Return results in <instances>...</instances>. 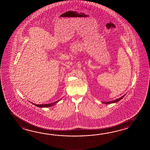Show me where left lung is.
<instances>
[{"label": "left lung", "instance_id": "obj_1", "mask_svg": "<svg viewBox=\"0 0 150 150\" xmlns=\"http://www.w3.org/2000/svg\"><path fill=\"white\" fill-rule=\"evenodd\" d=\"M125 96V94L123 96H121V98H118L117 99H116L115 100H113V101H109V102H102V103H105V104H110V103H116V102H117L118 101H119L120 100H121Z\"/></svg>", "mask_w": 150, "mask_h": 150}]
</instances>
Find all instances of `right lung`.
<instances>
[{"label": "right lung", "mask_w": 150, "mask_h": 150, "mask_svg": "<svg viewBox=\"0 0 150 150\" xmlns=\"http://www.w3.org/2000/svg\"><path fill=\"white\" fill-rule=\"evenodd\" d=\"M61 100V99H60ZM60 100H58L57 101H56V102H53V103H49V104H42V105H36V104H34V103H33V105H36V106H37V107H40V108H44V107H51V106H52V105H54L55 104H56V103H57Z\"/></svg>", "instance_id": "right-lung-1"}]
</instances>
